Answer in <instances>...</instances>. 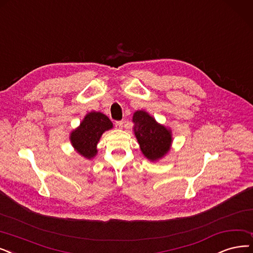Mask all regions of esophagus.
<instances>
[{"mask_svg": "<svg viewBox=\"0 0 253 253\" xmlns=\"http://www.w3.org/2000/svg\"><path fill=\"white\" fill-rule=\"evenodd\" d=\"M115 126H116L117 128H123V126H124V121H123V120L115 121Z\"/></svg>", "mask_w": 253, "mask_h": 253, "instance_id": "34e87169", "label": "esophagus"}]
</instances>
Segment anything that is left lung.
Segmentation results:
<instances>
[{
	"mask_svg": "<svg viewBox=\"0 0 253 253\" xmlns=\"http://www.w3.org/2000/svg\"><path fill=\"white\" fill-rule=\"evenodd\" d=\"M135 135L143 155L150 161L164 157L171 145L170 130L157 124L155 118L144 111H137L133 116Z\"/></svg>",
	"mask_w": 253,
	"mask_h": 253,
	"instance_id": "1",
	"label": "left lung"
}]
</instances>
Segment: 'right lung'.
Instances as JSON below:
<instances>
[{"label":"right lung","mask_w":253,"mask_h":253,"mask_svg":"<svg viewBox=\"0 0 253 253\" xmlns=\"http://www.w3.org/2000/svg\"><path fill=\"white\" fill-rule=\"evenodd\" d=\"M112 126V123L106 115L91 112L85 116L82 124L70 135V141L80 155L91 159L97 153L96 144L100 136Z\"/></svg>","instance_id":"1"}]
</instances>
